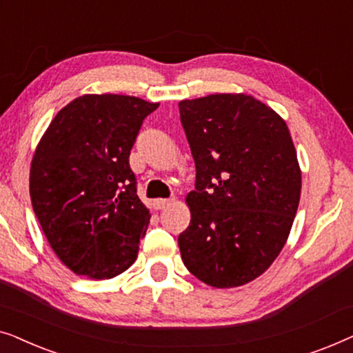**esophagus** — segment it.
<instances>
[{
  "instance_id": "34e87169",
  "label": "esophagus",
  "mask_w": 353,
  "mask_h": 353,
  "mask_svg": "<svg viewBox=\"0 0 353 353\" xmlns=\"http://www.w3.org/2000/svg\"><path fill=\"white\" fill-rule=\"evenodd\" d=\"M172 202H173V199H156L154 201V207L159 210H162V209H165V207L170 205Z\"/></svg>"
}]
</instances>
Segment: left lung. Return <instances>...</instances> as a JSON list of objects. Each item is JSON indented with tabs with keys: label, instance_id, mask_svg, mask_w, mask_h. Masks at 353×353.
I'll list each match as a JSON object with an SVG mask.
<instances>
[{
	"label": "left lung",
	"instance_id": "left-lung-1",
	"mask_svg": "<svg viewBox=\"0 0 353 353\" xmlns=\"http://www.w3.org/2000/svg\"><path fill=\"white\" fill-rule=\"evenodd\" d=\"M196 163L191 221L178 236L183 263L226 289L267 272L286 244L301 201L302 172L286 122L244 93L178 103Z\"/></svg>",
	"mask_w": 353,
	"mask_h": 353
}]
</instances>
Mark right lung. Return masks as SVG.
<instances>
[{
    "mask_svg": "<svg viewBox=\"0 0 353 353\" xmlns=\"http://www.w3.org/2000/svg\"><path fill=\"white\" fill-rule=\"evenodd\" d=\"M159 103L83 94L51 120L30 165V199L57 259L75 274L110 279L132 267L149 209L137 194L130 151Z\"/></svg>",
    "mask_w": 353,
    "mask_h": 353,
    "instance_id": "1",
    "label": "right lung"
}]
</instances>
